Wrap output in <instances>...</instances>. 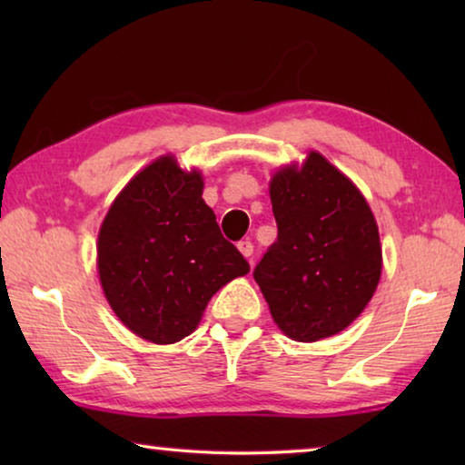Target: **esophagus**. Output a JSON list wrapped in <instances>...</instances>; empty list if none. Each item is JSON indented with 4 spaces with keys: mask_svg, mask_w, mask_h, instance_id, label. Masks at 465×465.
<instances>
[{
    "mask_svg": "<svg viewBox=\"0 0 465 465\" xmlns=\"http://www.w3.org/2000/svg\"><path fill=\"white\" fill-rule=\"evenodd\" d=\"M238 250L242 252L243 256L250 258L252 254H254V243H252L250 240H240V242H238Z\"/></svg>",
    "mask_w": 465,
    "mask_h": 465,
    "instance_id": "esophagus-1",
    "label": "esophagus"
}]
</instances>
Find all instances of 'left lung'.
Here are the masks:
<instances>
[{"mask_svg":"<svg viewBox=\"0 0 465 465\" xmlns=\"http://www.w3.org/2000/svg\"><path fill=\"white\" fill-rule=\"evenodd\" d=\"M277 240L254 269L272 320L293 341L341 332L365 310L381 277L380 232L363 194L312 152L271 183Z\"/></svg>","mask_w":465,"mask_h":465,"instance_id":"obj_1","label":"left lung"}]
</instances>
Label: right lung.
Returning a JSON list of instances; mask_svg holds the SVG:
<instances>
[{"label": "right lung", "mask_w": 465, "mask_h": 465, "mask_svg": "<svg viewBox=\"0 0 465 465\" xmlns=\"http://www.w3.org/2000/svg\"><path fill=\"white\" fill-rule=\"evenodd\" d=\"M250 271L203 201L199 172L163 155L124 186L98 233V272L110 308L137 336L183 341L209 299Z\"/></svg>", "instance_id": "right-lung-1"}]
</instances>
